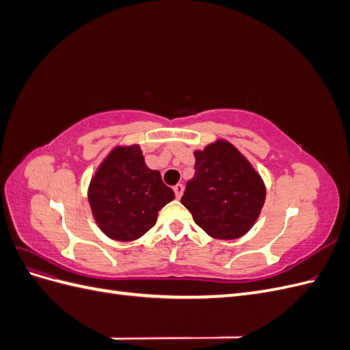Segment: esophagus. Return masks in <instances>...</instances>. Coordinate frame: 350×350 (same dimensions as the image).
<instances>
[{"label":"esophagus","mask_w":350,"mask_h":350,"mask_svg":"<svg viewBox=\"0 0 350 350\" xmlns=\"http://www.w3.org/2000/svg\"><path fill=\"white\" fill-rule=\"evenodd\" d=\"M174 193H175V197L176 198H181L183 194H184V185L183 184H176L174 187Z\"/></svg>","instance_id":"esophagus-1"}]
</instances>
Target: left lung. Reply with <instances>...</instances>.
Listing matches in <instances>:
<instances>
[{"label":"left lung","mask_w":350,"mask_h":350,"mask_svg":"<svg viewBox=\"0 0 350 350\" xmlns=\"http://www.w3.org/2000/svg\"><path fill=\"white\" fill-rule=\"evenodd\" d=\"M196 172L187 183L181 203L210 237L237 239L245 235L266 200L256 169L228 142L197 150Z\"/></svg>","instance_id":"8db88e82"}]
</instances>
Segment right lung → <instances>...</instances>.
Segmentation results:
<instances>
[{"mask_svg":"<svg viewBox=\"0 0 350 350\" xmlns=\"http://www.w3.org/2000/svg\"><path fill=\"white\" fill-rule=\"evenodd\" d=\"M175 197L159 171L146 166L140 147H115L89 187V203L103 234L134 241L156 224L157 211Z\"/></svg>","mask_w":350,"mask_h":350,"instance_id":"obj_1","label":"right lung"}]
</instances>
